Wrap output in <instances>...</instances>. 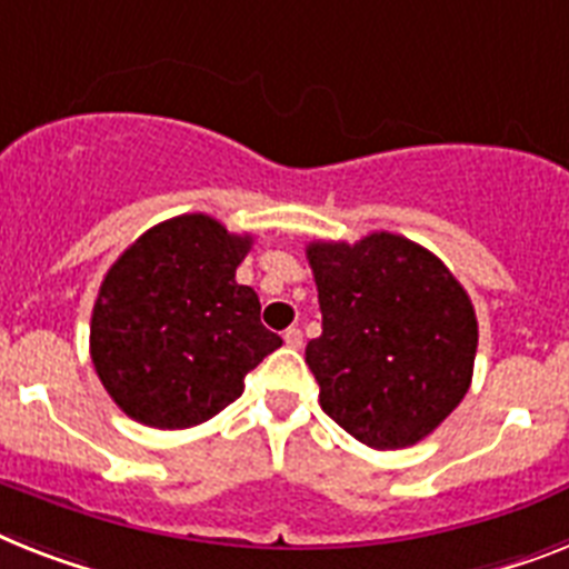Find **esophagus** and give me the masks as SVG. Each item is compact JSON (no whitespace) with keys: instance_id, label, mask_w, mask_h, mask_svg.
<instances>
[{"instance_id":"1","label":"esophagus","mask_w":569,"mask_h":569,"mask_svg":"<svg viewBox=\"0 0 569 569\" xmlns=\"http://www.w3.org/2000/svg\"><path fill=\"white\" fill-rule=\"evenodd\" d=\"M284 346H288V349H302V331H299V328H288V331H284Z\"/></svg>"}]
</instances>
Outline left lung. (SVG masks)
Wrapping results in <instances>:
<instances>
[{"label":"left lung","instance_id":"obj_1","mask_svg":"<svg viewBox=\"0 0 569 569\" xmlns=\"http://www.w3.org/2000/svg\"><path fill=\"white\" fill-rule=\"evenodd\" d=\"M322 335L305 363L319 403L358 442L410 448L471 387L477 313L448 267L403 234L308 243Z\"/></svg>","mask_w":569,"mask_h":569}]
</instances>
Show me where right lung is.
<instances>
[{
    "mask_svg": "<svg viewBox=\"0 0 569 569\" xmlns=\"http://www.w3.org/2000/svg\"><path fill=\"white\" fill-rule=\"evenodd\" d=\"M250 247L252 234L197 211L148 229L107 270L89 355L130 419L159 430L203 425L279 349L256 290L234 281Z\"/></svg>",
    "mask_w": 569,
    "mask_h": 569,
    "instance_id": "1",
    "label": "right lung"
}]
</instances>
